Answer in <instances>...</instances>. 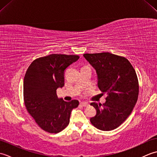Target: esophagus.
Segmentation results:
<instances>
[{"label": "esophagus", "instance_id": "obj_1", "mask_svg": "<svg viewBox=\"0 0 157 157\" xmlns=\"http://www.w3.org/2000/svg\"><path fill=\"white\" fill-rule=\"evenodd\" d=\"M80 105L81 106H84V107H85V106H87L88 105V103H86V102H80Z\"/></svg>", "mask_w": 157, "mask_h": 157}]
</instances>
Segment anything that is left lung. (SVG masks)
I'll use <instances>...</instances> for the list:
<instances>
[{
	"label": "left lung",
	"mask_w": 157,
	"mask_h": 157,
	"mask_svg": "<svg viewBox=\"0 0 157 157\" xmlns=\"http://www.w3.org/2000/svg\"><path fill=\"white\" fill-rule=\"evenodd\" d=\"M84 56L96 69L100 90L107 95L102 105L91 103L96 115L90 122L102 131L115 129L131 114L138 101L139 84L135 69L126 58L108 52L86 53Z\"/></svg>",
	"instance_id": "left-lung-1"
}]
</instances>
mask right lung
<instances>
[{
  "instance_id": "add662e5",
  "label": "right lung",
  "mask_w": 157,
  "mask_h": 157,
  "mask_svg": "<svg viewBox=\"0 0 157 157\" xmlns=\"http://www.w3.org/2000/svg\"><path fill=\"white\" fill-rule=\"evenodd\" d=\"M78 55L52 54L35 59L25 73L23 101L40 128L49 133H59L69 123L73 109L79 101L59 99L56 90L65 85V70L79 59Z\"/></svg>"
}]
</instances>
